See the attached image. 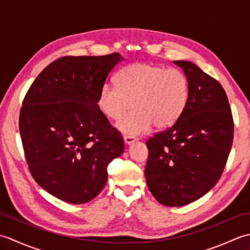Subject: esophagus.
I'll return each instance as SVG.
<instances>
[{
    "mask_svg": "<svg viewBox=\"0 0 250 250\" xmlns=\"http://www.w3.org/2000/svg\"><path fill=\"white\" fill-rule=\"evenodd\" d=\"M124 141H125V144L131 145V144H133L134 142H136L137 139H136V137H134V136H125L124 137Z\"/></svg>",
    "mask_w": 250,
    "mask_h": 250,
    "instance_id": "34e87169",
    "label": "esophagus"
}]
</instances>
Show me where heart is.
<instances>
[{"label":"heart","instance_id":"obj_1","mask_svg":"<svg viewBox=\"0 0 250 250\" xmlns=\"http://www.w3.org/2000/svg\"><path fill=\"white\" fill-rule=\"evenodd\" d=\"M188 98V79L182 71L137 62L121 68L117 84L106 83L101 87L98 105L113 120L121 118L133 106L116 126L125 135L139 136L152 125L158 129L174 125L183 115Z\"/></svg>","mask_w":250,"mask_h":250}]
</instances>
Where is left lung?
Here are the masks:
<instances>
[{"mask_svg":"<svg viewBox=\"0 0 250 250\" xmlns=\"http://www.w3.org/2000/svg\"><path fill=\"white\" fill-rule=\"evenodd\" d=\"M188 79V103L171 128L147 141V186L159 203L184 206L218 182L233 142V118L221 84L194 63L174 61Z\"/></svg>","mask_w":250,"mask_h":250,"instance_id":"obj_1","label":"left lung"}]
</instances>
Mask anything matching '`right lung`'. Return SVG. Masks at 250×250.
I'll return each instance as SVG.
<instances>
[{
	"label": "right lung",
	"mask_w": 250,
	"mask_h": 250,
	"mask_svg": "<svg viewBox=\"0 0 250 250\" xmlns=\"http://www.w3.org/2000/svg\"><path fill=\"white\" fill-rule=\"evenodd\" d=\"M119 54L63 57L46 66L26 92L19 131L35 182L71 204L97 196L107 167L122 155L124 139L100 110L101 87Z\"/></svg>",
	"instance_id": "1"
}]
</instances>
